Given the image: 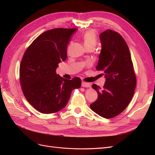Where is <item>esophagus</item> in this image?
I'll return each mask as SVG.
<instances>
[{
  "label": "esophagus",
  "instance_id": "esophagus-1",
  "mask_svg": "<svg viewBox=\"0 0 155 155\" xmlns=\"http://www.w3.org/2000/svg\"><path fill=\"white\" fill-rule=\"evenodd\" d=\"M81 86H82L83 87H87V88H88V87H91V84L89 83H87V82L83 81L82 83H81Z\"/></svg>",
  "mask_w": 155,
  "mask_h": 155
}]
</instances>
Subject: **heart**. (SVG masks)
<instances>
[{"label":"heart","instance_id":"obj_1","mask_svg":"<svg viewBox=\"0 0 155 155\" xmlns=\"http://www.w3.org/2000/svg\"><path fill=\"white\" fill-rule=\"evenodd\" d=\"M82 39L84 46L86 48H95L97 43V38L94 31H86L82 36Z\"/></svg>","mask_w":155,"mask_h":155}]
</instances>
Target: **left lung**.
Here are the masks:
<instances>
[{"label":"left lung","mask_w":155,"mask_h":155,"mask_svg":"<svg viewBox=\"0 0 155 155\" xmlns=\"http://www.w3.org/2000/svg\"><path fill=\"white\" fill-rule=\"evenodd\" d=\"M101 51L96 67L105 76L101 88L93 84L97 93V100L91 109L105 118L120 114L129 104L137 85L133 63L125 41L118 32L108 29L100 35Z\"/></svg>","instance_id":"1"}]
</instances>
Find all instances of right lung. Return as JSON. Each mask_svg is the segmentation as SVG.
<instances>
[{
	"mask_svg": "<svg viewBox=\"0 0 155 155\" xmlns=\"http://www.w3.org/2000/svg\"><path fill=\"white\" fill-rule=\"evenodd\" d=\"M76 28H54L43 32L23 55L19 69L22 91L29 104L43 114H51L67 105L72 91L81 80L63 78L56 73L66 60L70 37Z\"/></svg>",
	"mask_w": 155,
	"mask_h": 155,
	"instance_id": "add662e5",
	"label": "right lung"
}]
</instances>
